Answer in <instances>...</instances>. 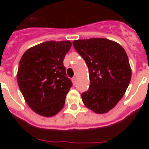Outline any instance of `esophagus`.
I'll return each mask as SVG.
<instances>
[{
  "instance_id": "obj_1",
  "label": "esophagus",
  "mask_w": 149,
  "mask_h": 149,
  "mask_svg": "<svg viewBox=\"0 0 149 149\" xmlns=\"http://www.w3.org/2000/svg\"><path fill=\"white\" fill-rule=\"evenodd\" d=\"M72 83H73L74 85H75V84H76V81H77V78H76L75 77H72Z\"/></svg>"
}]
</instances>
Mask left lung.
Masks as SVG:
<instances>
[{
	"label": "left lung",
	"instance_id": "left-lung-1",
	"mask_svg": "<svg viewBox=\"0 0 149 149\" xmlns=\"http://www.w3.org/2000/svg\"><path fill=\"white\" fill-rule=\"evenodd\" d=\"M74 48L89 68V89L81 94L85 106L96 113H106L125 93L131 78V68L120 45L103 38L79 39Z\"/></svg>",
	"mask_w": 149,
	"mask_h": 149
}]
</instances>
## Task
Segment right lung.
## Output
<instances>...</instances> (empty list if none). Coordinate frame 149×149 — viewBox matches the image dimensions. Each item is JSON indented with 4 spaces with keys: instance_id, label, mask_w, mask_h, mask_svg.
I'll return each mask as SVG.
<instances>
[{
    "instance_id": "right-lung-1",
    "label": "right lung",
    "mask_w": 149,
    "mask_h": 149,
    "mask_svg": "<svg viewBox=\"0 0 149 149\" xmlns=\"http://www.w3.org/2000/svg\"><path fill=\"white\" fill-rule=\"evenodd\" d=\"M70 41H48L29 48L22 56L17 73L18 86L35 113L51 117L63 109L72 82L63 60Z\"/></svg>"
}]
</instances>
